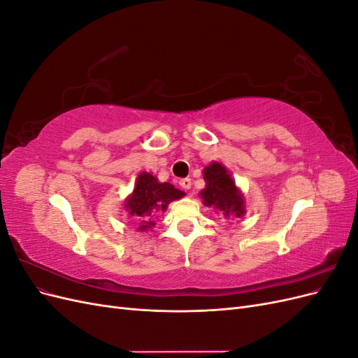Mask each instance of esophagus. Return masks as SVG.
<instances>
[{
  "mask_svg": "<svg viewBox=\"0 0 358 358\" xmlns=\"http://www.w3.org/2000/svg\"><path fill=\"white\" fill-rule=\"evenodd\" d=\"M179 185H180L183 189H189V188H191V179H189V178L180 179V180H179Z\"/></svg>",
  "mask_w": 358,
  "mask_h": 358,
  "instance_id": "34e87169",
  "label": "esophagus"
}]
</instances>
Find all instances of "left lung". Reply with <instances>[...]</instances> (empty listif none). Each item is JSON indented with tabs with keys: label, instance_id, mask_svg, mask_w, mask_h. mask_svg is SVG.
<instances>
[{
	"label": "left lung",
	"instance_id": "left-lung-1",
	"mask_svg": "<svg viewBox=\"0 0 358 358\" xmlns=\"http://www.w3.org/2000/svg\"><path fill=\"white\" fill-rule=\"evenodd\" d=\"M203 178L206 187L200 191V197L204 206L218 210L225 218H229V216L241 218L245 215V200L242 192L236 187L229 170L222 164L210 162L208 167H204Z\"/></svg>",
	"mask_w": 358,
	"mask_h": 358
}]
</instances>
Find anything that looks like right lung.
I'll return each instance as SVG.
<instances>
[{
    "instance_id": "right-lung-1",
    "label": "right lung",
    "mask_w": 358,
    "mask_h": 358,
    "mask_svg": "<svg viewBox=\"0 0 358 358\" xmlns=\"http://www.w3.org/2000/svg\"><path fill=\"white\" fill-rule=\"evenodd\" d=\"M183 196L185 192L175 188L171 183H161L150 173L143 171L138 175L133 192L125 200V209L134 221L140 222L138 230L143 231L155 225L154 215L157 212H164L169 203L179 200Z\"/></svg>"
}]
</instances>
